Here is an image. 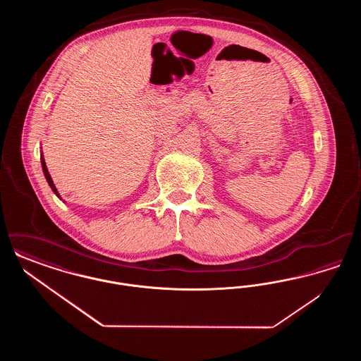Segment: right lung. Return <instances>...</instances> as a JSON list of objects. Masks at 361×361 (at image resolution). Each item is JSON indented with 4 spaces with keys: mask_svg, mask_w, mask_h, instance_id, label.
Here are the masks:
<instances>
[{
    "mask_svg": "<svg viewBox=\"0 0 361 361\" xmlns=\"http://www.w3.org/2000/svg\"><path fill=\"white\" fill-rule=\"evenodd\" d=\"M42 168H43V173H44V176H46V180H47L49 185H50L52 190L55 192V195H56V196H59V193L56 192V188H55V185H54V183H52L51 176H50V173L47 171V166H46V164H44V159H43V158H42Z\"/></svg>",
    "mask_w": 361,
    "mask_h": 361,
    "instance_id": "obj_1",
    "label": "right lung"
}]
</instances>
